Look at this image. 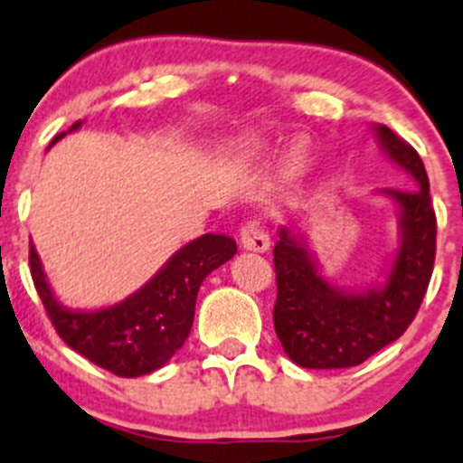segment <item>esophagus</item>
<instances>
[{
  "mask_svg": "<svg viewBox=\"0 0 463 463\" xmlns=\"http://www.w3.org/2000/svg\"><path fill=\"white\" fill-rule=\"evenodd\" d=\"M240 240H241V246H244V250H250V252H266L270 248L269 232L264 231V226H261L257 219H252V222H248L241 226Z\"/></svg>",
  "mask_w": 463,
  "mask_h": 463,
  "instance_id": "1",
  "label": "esophagus"
}]
</instances>
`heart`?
<instances>
[{"label":"heart","instance_id":"heart-1","mask_svg":"<svg viewBox=\"0 0 463 463\" xmlns=\"http://www.w3.org/2000/svg\"><path fill=\"white\" fill-rule=\"evenodd\" d=\"M306 162H308V150H306L301 144H295L293 148H290L288 157H286L284 166H286V170H288L290 175H295V173H299V170L306 166Z\"/></svg>","mask_w":463,"mask_h":463}]
</instances>
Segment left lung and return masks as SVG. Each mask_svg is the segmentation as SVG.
<instances>
[{"instance_id":"obj_1","label":"left lung","mask_w":463,"mask_h":463,"mask_svg":"<svg viewBox=\"0 0 463 463\" xmlns=\"http://www.w3.org/2000/svg\"><path fill=\"white\" fill-rule=\"evenodd\" d=\"M374 135L395 166L411 175L415 188H383L397 203L399 246L382 284L346 290L321 275L313 250L290 226L279 228L275 250V333L284 353L301 368H353L388 346L411 326L424 299L435 264L437 219L428 175L417 150L388 126Z\"/></svg>"}]
</instances>
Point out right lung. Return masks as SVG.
I'll return each instance as SVG.
<instances>
[{"instance_id": "1", "label": "right lung", "mask_w": 463, "mask_h": 463, "mask_svg": "<svg viewBox=\"0 0 463 463\" xmlns=\"http://www.w3.org/2000/svg\"><path fill=\"white\" fill-rule=\"evenodd\" d=\"M81 124L75 121L68 133ZM64 135H57L51 146ZM235 252L232 237L215 232L197 237L179 248L142 288L97 310L68 308L57 299L33 244L28 260L39 299L68 346L117 377H142L162 368L184 346L193 328L199 286Z\"/></svg>"}]
</instances>
